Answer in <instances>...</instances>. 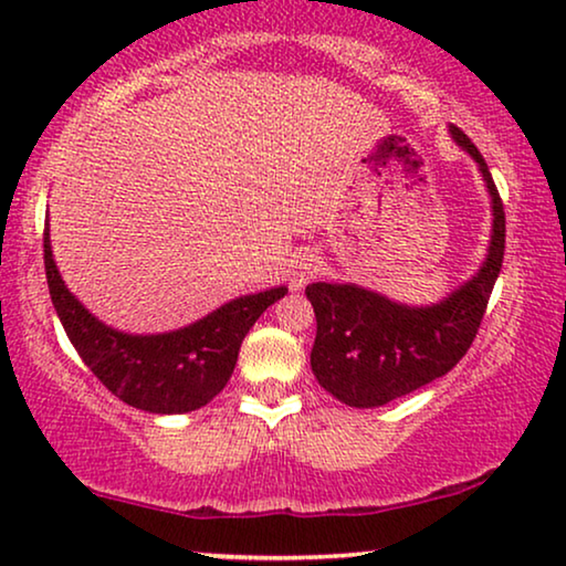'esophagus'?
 Wrapping results in <instances>:
<instances>
[{"instance_id":"esophagus-1","label":"esophagus","mask_w":566,"mask_h":566,"mask_svg":"<svg viewBox=\"0 0 566 566\" xmlns=\"http://www.w3.org/2000/svg\"><path fill=\"white\" fill-rule=\"evenodd\" d=\"M316 270H319V260H316L314 254L308 252L298 254L291 265V289H301V285H306L314 277Z\"/></svg>"}]
</instances>
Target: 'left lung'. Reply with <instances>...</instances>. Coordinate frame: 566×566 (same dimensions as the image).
Returning a JSON list of instances; mask_svg holds the SVG:
<instances>
[{
  "label": "left lung",
  "mask_w": 566,
  "mask_h": 566,
  "mask_svg": "<svg viewBox=\"0 0 566 566\" xmlns=\"http://www.w3.org/2000/svg\"><path fill=\"white\" fill-rule=\"evenodd\" d=\"M451 134L479 161L494 223L482 270L436 306L412 308L358 285L312 283L316 314L312 370L332 397L350 407H381L446 376L474 343L505 254V208L482 151L461 128Z\"/></svg>",
  "instance_id": "left-lung-1"
}]
</instances>
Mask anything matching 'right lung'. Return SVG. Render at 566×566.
Segmentation results:
<instances>
[{"mask_svg":"<svg viewBox=\"0 0 566 566\" xmlns=\"http://www.w3.org/2000/svg\"><path fill=\"white\" fill-rule=\"evenodd\" d=\"M45 281L74 350L107 391L154 415L192 412L208 405L234 374L239 347L260 314L289 289H270L229 301L206 319L167 335H123L97 322L61 281L43 231Z\"/></svg>","mask_w":566,"mask_h":566,"instance_id":"1","label":"right lung"}]
</instances>
